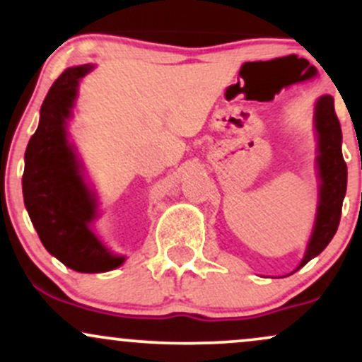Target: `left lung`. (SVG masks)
Returning a JSON list of instances; mask_svg holds the SVG:
<instances>
[{
  "label": "left lung",
  "mask_w": 362,
  "mask_h": 362,
  "mask_svg": "<svg viewBox=\"0 0 362 362\" xmlns=\"http://www.w3.org/2000/svg\"><path fill=\"white\" fill-rule=\"evenodd\" d=\"M315 122L318 131V170L322 185H320L317 224L301 267L325 250L327 245L334 238L340 223L344 195L347 189V165L342 156V131L335 114L334 98L330 95H323L318 100Z\"/></svg>",
  "instance_id": "1"
}]
</instances>
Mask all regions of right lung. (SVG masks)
<instances>
[{
	"instance_id": "right-lung-1",
	"label": "right lung",
	"mask_w": 362,
	"mask_h": 362,
	"mask_svg": "<svg viewBox=\"0 0 362 362\" xmlns=\"http://www.w3.org/2000/svg\"><path fill=\"white\" fill-rule=\"evenodd\" d=\"M90 64L69 68L52 83L40 107V122L25 151L23 201L40 242L51 255L78 272H107L119 267L115 257L90 230L95 201L66 139L80 78Z\"/></svg>"
}]
</instances>
